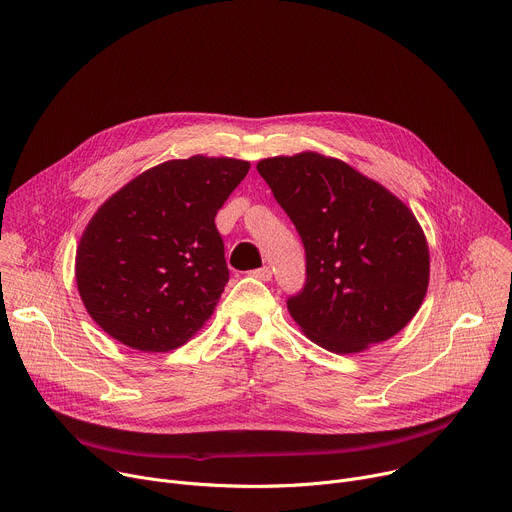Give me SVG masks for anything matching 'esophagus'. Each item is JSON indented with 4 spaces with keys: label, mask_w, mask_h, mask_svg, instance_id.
<instances>
[{
    "label": "esophagus",
    "mask_w": 512,
    "mask_h": 512,
    "mask_svg": "<svg viewBox=\"0 0 512 512\" xmlns=\"http://www.w3.org/2000/svg\"><path fill=\"white\" fill-rule=\"evenodd\" d=\"M250 276H254V278H258V280H270V278H272V270H270V266H262V268H258V270H252Z\"/></svg>",
    "instance_id": "esophagus-1"
}]
</instances>
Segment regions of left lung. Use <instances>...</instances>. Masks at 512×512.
I'll return each instance as SVG.
<instances>
[{
	"instance_id": "8db88e82",
	"label": "left lung",
	"mask_w": 512,
	"mask_h": 512,
	"mask_svg": "<svg viewBox=\"0 0 512 512\" xmlns=\"http://www.w3.org/2000/svg\"><path fill=\"white\" fill-rule=\"evenodd\" d=\"M305 246L291 317L317 346L356 354L399 333L429 285V248L413 211L350 164L317 152L256 164Z\"/></svg>"
}]
</instances>
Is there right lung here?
<instances>
[{
	"mask_svg": "<svg viewBox=\"0 0 512 512\" xmlns=\"http://www.w3.org/2000/svg\"><path fill=\"white\" fill-rule=\"evenodd\" d=\"M250 162L191 156L162 162L91 217L75 276L93 321L140 352L175 350L211 317L230 280L215 215Z\"/></svg>",
	"mask_w": 512,
	"mask_h": 512,
	"instance_id": "obj_1",
	"label": "right lung"
}]
</instances>
